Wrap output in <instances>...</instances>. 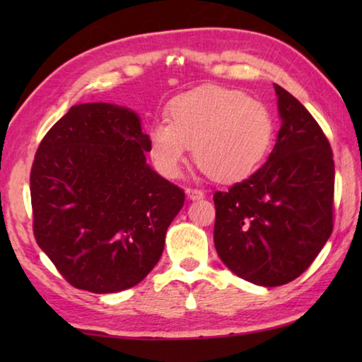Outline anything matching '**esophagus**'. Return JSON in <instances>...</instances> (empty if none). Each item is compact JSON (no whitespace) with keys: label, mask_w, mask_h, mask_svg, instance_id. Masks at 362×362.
I'll use <instances>...</instances> for the list:
<instances>
[{"label":"esophagus","mask_w":362,"mask_h":362,"mask_svg":"<svg viewBox=\"0 0 362 362\" xmlns=\"http://www.w3.org/2000/svg\"><path fill=\"white\" fill-rule=\"evenodd\" d=\"M187 196L189 199H201L204 198V192L199 188H187Z\"/></svg>","instance_id":"esophagus-1"}]
</instances>
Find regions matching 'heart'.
I'll return each instance as SVG.
<instances>
[{
	"mask_svg": "<svg viewBox=\"0 0 362 362\" xmlns=\"http://www.w3.org/2000/svg\"><path fill=\"white\" fill-rule=\"evenodd\" d=\"M267 105L236 89L203 86L170 100L168 122L148 129L150 156L166 177L180 174L189 146L194 163L217 182L246 179L272 146Z\"/></svg>",
	"mask_w": 362,
	"mask_h": 362,
	"instance_id": "obj_1",
	"label": "heart"
}]
</instances>
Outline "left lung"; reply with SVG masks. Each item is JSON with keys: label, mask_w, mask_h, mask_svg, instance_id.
Listing matches in <instances>:
<instances>
[{"label": "left lung", "mask_w": 362, "mask_h": 362, "mask_svg": "<svg viewBox=\"0 0 362 362\" xmlns=\"http://www.w3.org/2000/svg\"><path fill=\"white\" fill-rule=\"evenodd\" d=\"M283 124L267 163L214 193V243L249 283L274 287L298 278L334 230V155L326 134L296 97L274 84Z\"/></svg>", "instance_id": "left-lung-1"}]
</instances>
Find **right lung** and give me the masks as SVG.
I'll return each mask as SVG.
<instances>
[{
	"label": "right lung",
	"mask_w": 362,
	"mask_h": 362,
	"mask_svg": "<svg viewBox=\"0 0 362 362\" xmlns=\"http://www.w3.org/2000/svg\"><path fill=\"white\" fill-rule=\"evenodd\" d=\"M139 116L112 103L69 110L36 150L33 235L76 289L113 293L156 265L185 193L145 161Z\"/></svg>",
	"instance_id": "add662e5"
}]
</instances>
